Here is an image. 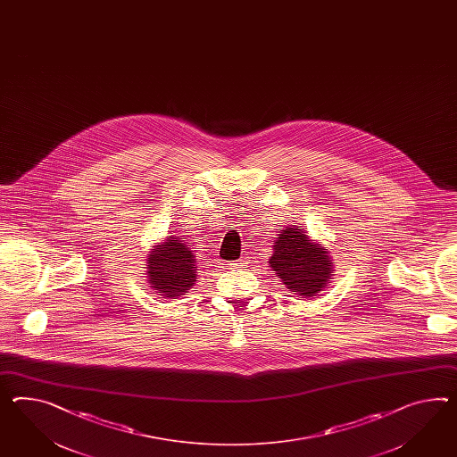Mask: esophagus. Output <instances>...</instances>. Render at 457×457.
<instances>
[{"mask_svg": "<svg viewBox=\"0 0 457 457\" xmlns=\"http://www.w3.org/2000/svg\"><path fill=\"white\" fill-rule=\"evenodd\" d=\"M244 267V260H237V262H230L228 263V269L230 270H238Z\"/></svg>", "mask_w": 457, "mask_h": 457, "instance_id": "esophagus-1", "label": "esophagus"}]
</instances>
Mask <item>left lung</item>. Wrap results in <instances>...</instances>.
<instances>
[{
  "label": "left lung",
  "instance_id": "1",
  "mask_svg": "<svg viewBox=\"0 0 457 457\" xmlns=\"http://www.w3.org/2000/svg\"><path fill=\"white\" fill-rule=\"evenodd\" d=\"M269 263L285 288L302 298L323 292L335 273V260L328 246L298 225H287L278 232Z\"/></svg>",
  "mask_w": 457,
  "mask_h": 457
}]
</instances>
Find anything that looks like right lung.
<instances>
[{
	"mask_svg": "<svg viewBox=\"0 0 457 457\" xmlns=\"http://www.w3.org/2000/svg\"><path fill=\"white\" fill-rule=\"evenodd\" d=\"M145 263L147 283L162 298L187 295L197 281V258L184 240L172 235L151 248Z\"/></svg>",
	"mask_w": 457,
	"mask_h": 457,
	"instance_id": "1",
	"label": "right lung"
}]
</instances>
